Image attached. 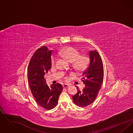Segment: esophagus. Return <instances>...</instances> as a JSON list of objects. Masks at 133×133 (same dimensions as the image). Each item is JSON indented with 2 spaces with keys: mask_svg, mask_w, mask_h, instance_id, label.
Wrapping results in <instances>:
<instances>
[{
  "mask_svg": "<svg viewBox=\"0 0 133 133\" xmlns=\"http://www.w3.org/2000/svg\"><path fill=\"white\" fill-rule=\"evenodd\" d=\"M69 86V85H68V84H64L63 85V87L64 88H68V87Z\"/></svg>",
  "mask_w": 133,
  "mask_h": 133,
  "instance_id": "1",
  "label": "esophagus"
}]
</instances>
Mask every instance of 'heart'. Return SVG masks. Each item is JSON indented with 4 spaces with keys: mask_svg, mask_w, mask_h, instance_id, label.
<instances>
[{
    "mask_svg": "<svg viewBox=\"0 0 133 133\" xmlns=\"http://www.w3.org/2000/svg\"><path fill=\"white\" fill-rule=\"evenodd\" d=\"M60 54L70 63L73 62V67L75 69L83 70L86 67L88 63L87 58L85 56L80 55L79 52L72 47H68L61 50ZM56 62V58L55 56L52 57V65H54Z\"/></svg>",
    "mask_w": 133,
    "mask_h": 133,
    "instance_id": "1",
    "label": "heart"
}]
</instances>
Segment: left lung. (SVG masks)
<instances>
[{
  "instance_id": "8db88e82",
  "label": "left lung",
  "mask_w": 133,
  "mask_h": 133,
  "mask_svg": "<svg viewBox=\"0 0 133 133\" xmlns=\"http://www.w3.org/2000/svg\"><path fill=\"white\" fill-rule=\"evenodd\" d=\"M88 67L83 73L82 81L85 87L82 91L77 88V93L72 97L74 103L86 107L95 101L101 88L104 78V67L101 58L96 50L89 53Z\"/></svg>"
}]
</instances>
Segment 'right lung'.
Instances as JSON below:
<instances>
[{
  "instance_id": "1",
  "label": "right lung",
  "mask_w": 133,
  "mask_h": 133,
  "mask_svg": "<svg viewBox=\"0 0 133 133\" xmlns=\"http://www.w3.org/2000/svg\"><path fill=\"white\" fill-rule=\"evenodd\" d=\"M52 50L42 46L35 52L27 69V79L32 94L39 106L51 110L57 105L59 96L63 90L61 84L47 85L44 78L51 67Z\"/></svg>"
}]
</instances>
